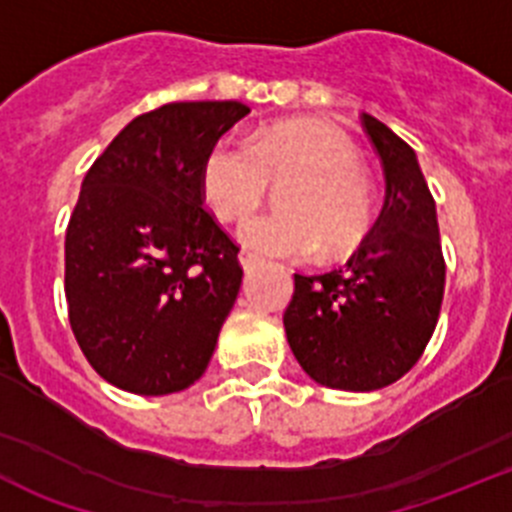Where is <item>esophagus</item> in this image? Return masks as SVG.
Returning <instances> with one entry per match:
<instances>
[{"label":"esophagus","instance_id":"1","mask_svg":"<svg viewBox=\"0 0 512 512\" xmlns=\"http://www.w3.org/2000/svg\"><path fill=\"white\" fill-rule=\"evenodd\" d=\"M239 265H242V270H245V273H252V270L257 267V260L252 255H247V252H242V255H239Z\"/></svg>","mask_w":512,"mask_h":512}]
</instances>
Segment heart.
<instances>
[{
  "label": "heart",
  "mask_w": 512,
  "mask_h": 512,
  "mask_svg": "<svg viewBox=\"0 0 512 512\" xmlns=\"http://www.w3.org/2000/svg\"><path fill=\"white\" fill-rule=\"evenodd\" d=\"M283 214L252 216L239 242L260 257L311 260L329 245L344 255L362 245L372 224V191L359 153L344 132L319 119L267 124L245 145L216 142L201 165V196L216 219L237 222L265 199L270 183Z\"/></svg>",
  "instance_id": "1"
}]
</instances>
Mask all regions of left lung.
I'll return each mask as SVG.
<instances>
[{
	"instance_id": "1",
	"label": "left lung",
	"mask_w": 512,
	"mask_h": 512,
	"mask_svg": "<svg viewBox=\"0 0 512 512\" xmlns=\"http://www.w3.org/2000/svg\"><path fill=\"white\" fill-rule=\"evenodd\" d=\"M362 124L385 170V204L347 265L293 278L283 316L303 372L349 393L393 385L416 365L439 321L446 278L434 196L413 147L370 114Z\"/></svg>"
}]
</instances>
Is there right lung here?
Returning <instances> with one entry per match:
<instances>
[{
	"label": "right lung",
	"instance_id": "right-lung-1",
	"mask_svg": "<svg viewBox=\"0 0 512 512\" xmlns=\"http://www.w3.org/2000/svg\"><path fill=\"white\" fill-rule=\"evenodd\" d=\"M250 107L173 101L132 119L81 183L66 232L76 342L119 390L168 395L209 367L239 285V247L204 209L201 165Z\"/></svg>",
	"mask_w": 512,
	"mask_h": 512
}]
</instances>
